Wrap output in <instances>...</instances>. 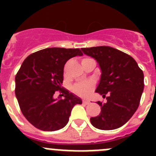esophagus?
<instances>
[{
	"label": "esophagus",
	"mask_w": 156,
	"mask_h": 156,
	"mask_svg": "<svg viewBox=\"0 0 156 156\" xmlns=\"http://www.w3.org/2000/svg\"><path fill=\"white\" fill-rule=\"evenodd\" d=\"M83 103L85 105H88L89 103H90V101H88V100H83Z\"/></svg>",
	"instance_id": "obj_1"
}]
</instances>
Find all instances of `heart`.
<instances>
[{
    "mask_svg": "<svg viewBox=\"0 0 156 156\" xmlns=\"http://www.w3.org/2000/svg\"><path fill=\"white\" fill-rule=\"evenodd\" d=\"M90 58H83L82 60V63ZM94 87V83L92 80L83 81L76 83L73 87V90L76 94L83 98H87L90 96Z\"/></svg>",
    "mask_w": 156,
    "mask_h": 156,
    "instance_id": "heart-1",
    "label": "heart"
}]
</instances>
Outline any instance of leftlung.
Wrapping results in <instances>:
<instances>
[{
	"label": "left lung",
	"instance_id": "obj_1",
	"mask_svg": "<svg viewBox=\"0 0 156 156\" xmlns=\"http://www.w3.org/2000/svg\"><path fill=\"white\" fill-rule=\"evenodd\" d=\"M94 58L101 74L95 91L106 97L105 103L98 101L101 113L90 118L94 127L115 129L124 125L137 111L144 90V73L130 55L108 46L82 48Z\"/></svg>",
	"mask_w": 156,
	"mask_h": 156
}]
</instances>
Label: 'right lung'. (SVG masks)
<instances>
[{
	"label": "right lung",
	"mask_w": 156,
	"mask_h": 156,
	"mask_svg": "<svg viewBox=\"0 0 156 156\" xmlns=\"http://www.w3.org/2000/svg\"><path fill=\"white\" fill-rule=\"evenodd\" d=\"M83 55L78 48H48L33 53L25 59L16 76V96L26 119L44 131H55L69 122L71 111L80 98L62 89L63 70L66 62ZM57 90L64 99H55Z\"/></svg>",
	"instance_id": "right-lung-1"
}]
</instances>
